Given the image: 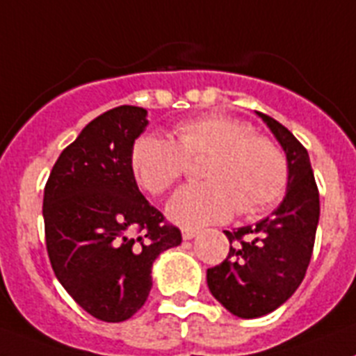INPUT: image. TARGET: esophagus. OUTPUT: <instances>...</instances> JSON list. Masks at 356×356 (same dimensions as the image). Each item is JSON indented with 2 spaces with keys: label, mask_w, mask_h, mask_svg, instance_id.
I'll return each mask as SVG.
<instances>
[{
  "label": "esophagus",
  "mask_w": 356,
  "mask_h": 356,
  "mask_svg": "<svg viewBox=\"0 0 356 356\" xmlns=\"http://www.w3.org/2000/svg\"><path fill=\"white\" fill-rule=\"evenodd\" d=\"M198 236V230H193V229H184L181 230V238L185 239V241H189V239L196 238Z\"/></svg>",
  "instance_id": "esophagus-1"
}]
</instances>
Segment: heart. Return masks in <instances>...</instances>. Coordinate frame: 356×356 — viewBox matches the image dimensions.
I'll return each mask as SVG.
<instances>
[{
	"mask_svg": "<svg viewBox=\"0 0 356 356\" xmlns=\"http://www.w3.org/2000/svg\"><path fill=\"white\" fill-rule=\"evenodd\" d=\"M176 142L162 135H144L135 142L131 167L138 184L151 194L169 191L187 172L189 160L203 163L205 184L181 187L167 203L176 225L194 229L241 214L266 211L284 193L288 163L281 149L256 136L247 124L229 117H202L181 122Z\"/></svg>",
	"mask_w": 356,
	"mask_h": 356,
	"instance_id": "1",
	"label": "heart"
}]
</instances>
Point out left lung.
<instances>
[{
  "label": "left lung",
  "mask_w": 356,
  "mask_h": 356,
  "mask_svg": "<svg viewBox=\"0 0 356 356\" xmlns=\"http://www.w3.org/2000/svg\"><path fill=\"white\" fill-rule=\"evenodd\" d=\"M286 154V194L270 216L225 236L239 241L207 270L214 299L239 318H257L284 305L308 270L317 232L318 191L308 151L286 127L256 111Z\"/></svg>",
  "instance_id": "8db88e82"
}]
</instances>
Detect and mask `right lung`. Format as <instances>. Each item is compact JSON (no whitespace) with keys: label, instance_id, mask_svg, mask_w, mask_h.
I'll list each match as a JSON object with an SVG mask.
<instances>
[{"label":"right lung","instance_id":"right-lung-1","mask_svg":"<svg viewBox=\"0 0 356 356\" xmlns=\"http://www.w3.org/2000/svg\"><path fill=\"white\" fill-rule=\"evenodd\" d=\"M147 124L138 106L102 113L60 153L44 187L51 268L75 302L104 323H122L144 306L153 263L181 243L136 185L131 151Z\"/></svg>","mask_w":356,"mask_h":356}]
</instances>
